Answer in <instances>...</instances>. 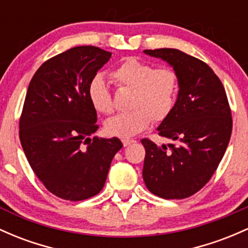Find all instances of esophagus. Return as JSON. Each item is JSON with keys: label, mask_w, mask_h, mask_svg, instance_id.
Masks as SVG:
<instances>
[{"label": "esophagus", "mask_w": 248, "mask_h": 248, "mask_svg": "<svg viewBox=\"0 0 248 248\" xmlns=\"http://www.w3.org/2000/svg\"><path fill=\"white\" fill-rule=\"evenodd\" d=\"M134 142H135L134 140H129V139H124V140H122V143H124V147L129 146L130 143H134Z\"/></svg>", "instance_id": "obj_1"}]
</instances>
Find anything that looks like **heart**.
I'll return each instance as SVG.
<instances>
[{
  "label": "heart",
  "mask_w": 248,
  "mask_h": 248,
  "mask_svg": "<svg viewBox=\"0 0 248 248\" xmlns=\"http://www.w3.org/2000/svg\"><path fill=\"white\" fill-rule=\"evenodd\" d=\"M110 78L119 88L132 89L128 102L132 109L106 122L105 129L111 137H135L151 124L152 120L161 122L167 119L175 107L179 80L170 68H154L139 59L128 58L111 72ZM88 97L96 111L106 115L113 113L111 95L101 76L89 83Z\"/></svg>",
  "instance_id": "1"
}]
</instances>
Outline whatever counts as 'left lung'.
<instances>
[{
	"mask_svg": "<svg viewBox=\"0 0 248 248\" xmlns=\"http://www.w3.org/2000/svg\"><path fill=\"white\" fill-rule=\"evenodd\" d=\"M143 53L167 62L179 80L175 107L157 127L159 135L176 143L141 140L143 181L157 197L185 199L207 184L224 156L232 134L230 105L221 81L205 62L172 48Z\"/></svg>",
	"mask_w": 248,
	"mask_h": 248,
	"instance_id": "1",
	"label": "left lung"
}]
</instances>
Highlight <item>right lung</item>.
I'll return each mask as SVG.
<instances>
[{
    "label": "right lung",
    "mask_w": 248,
    "mask_h": 248,
    "mask_svg": "<svg viewBox=\"0 0 248 248\" xmlns=\"http://www.w3.org/2000/svg\"><path fill=\"white\" fill-rule=\"evenodd\" d=\"M111 53L80 46L49 59L29 83L20 119V140L31 170L49 192L81 201L105 186L122 142L94 137L97 115L88 87Z\"/></svg>",
    "instance_id": "obj_1"
}]
</instances>
